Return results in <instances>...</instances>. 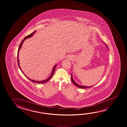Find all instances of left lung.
Masks as SVG:
<instances>
[{"instance_id":"1","label":"left lung","mask_w":127,"mask_h":127,"mask_svg":"<svg viewBox=\"0 0 127 127\" xmlns=\"http://www.w3.org/2000/svg\"><path fill=\"white\" fill-rule=\"evenodd\" d=\"M105 44V45H106V46L108 47V46L107 45H106V43H105V42H103ZM71 80H72V82H73V84L75 85V86H76L77 87L79 88H81V89H86V88H91V87H92L93 86H82V85H79L78 84H77L75 82L74 80H73V77H72V74H71Z\"/></svg>"}]
</instances>
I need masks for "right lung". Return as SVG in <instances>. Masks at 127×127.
<instances>
[{
	"label": "right lung",
	"mask_w": 127,
	"mask_h": 127,
	"mask_svg": "<svg viewBox=\"0 0 127 127\" xmlns=\"http://www.w3.org/2000/svg\"><path fill=\"white\" fill-rule=\"evenodd\" d=\"M36 31H34L33 32V33H31L29 35H28L26 37L24 38V39L23 40V41H22V42H21V43L20 44V46H19V49H18V54H17V60H18V65H19V68L20 69V70H21V71L22 72V73H23V71H22L21 70V68H20V66H19V50L20 49V48H21V47H22V44L23 43V42L24 41V40H25L26 38H30V37H31L33 35V34L35 33V32ZM56 65H55V66H54V68L53 69V70H52V72H51V74H50V76H49V77H48V78H47V79H46V80H43V81H33V80H32L31 79H30L28 77H27V76H26V75H25V74L23 73V74L25 75L26 77H27V78H28V79H29L30 80H31L32 82H34V83H39V84H43L45 83H46V82H47L48 81H49L50 80L51 78H52L53 76V74H54V71L55 70V68H56Z\"/></svg>",
	"instance_id": "1"
}]
</instances>
